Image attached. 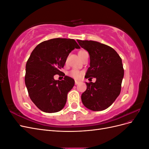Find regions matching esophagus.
<instances>
[{
	"mask_svg": "<svg viewBox=\"0 0 149 149\" xmlns=\"http://www.w3.org/2000/svg\"><path fill=\"white\" fill-rule=\"evenodd\" d=\"M79 83V81H76V80H75V84H76V85L78 84Z\"/></svg>",
	"mask_w": 149,
	"mask_h": 149,
	"instance_id": "1",
	"label": "esophagus"
}]
</instances>
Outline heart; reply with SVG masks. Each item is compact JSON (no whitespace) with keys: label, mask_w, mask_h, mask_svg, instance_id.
I'll return each mask as SVG.
<instances>
[{"label":"heart","mask_w":149,"mask_h":149,"mask_svg":"<svg viewBox=\"0 0 149 149\" xmlns=\"http://www.w3.org/2000/svg\"><path fill=\"white\" fill-rule=\"evenodd\" d=\"M87 52L86 50H84V49H82V50H80L78 53V55L79 56H81L83 53ZM70 76H71V77H73L74 79H79L81 77V76L83 74V72L80 71L79 70H71L70 73H69Z\"/></svg>","instance_id":"b5f03b06"}]
</instances>
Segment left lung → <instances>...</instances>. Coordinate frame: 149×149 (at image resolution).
<instances>
[{
  "label": "left lung",
  "mask_w": 149,
  "mask_h": 149,
  "mask_svg": "<svg viewBox=\"0 0 149 149\" xmlns=\"http://www.w3.org/2000/svg\"><path fill=\"white\" fill-rule=\"evenodd\" d=\"M77 42L89 54L90 66L85 78H96L95 83H86L87 89L81 95L82 102L90 110H104L120 94L124 73L122 59L113 48L106 45L92 40Z\"/></svg>",
  "instance_id": "left-lung-1"
}]
</instances>
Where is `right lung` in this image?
I'll return each instance as SVG.
<instances>
[{"instance_id":"add662e5","label":"right lung","mask_w":149,"mask_h":149,"mask_svg":"<svg viewBox=\"0 0 149 149\" xmlns=\"http://www.w3.org/2000/svg\"><path fill=\"white\" fill-rule=\"evenodd\" d=\"M79 46L73 39L57 38L38 44L26 64L25 82L31 100L39 109L48 113L61 111L74 80L65 76L64 79H54L63 72L68 56Z\"/></svg>"}]
</instances>
